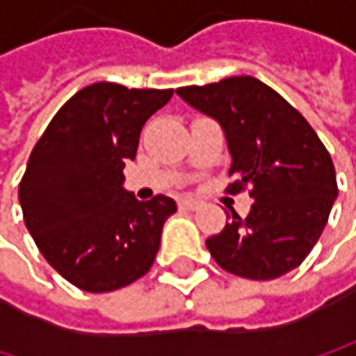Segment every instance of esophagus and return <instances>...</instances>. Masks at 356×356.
I'll list each match as a JSON object with an SVG mask.
<instances>
[{"instance_id":"obj_1","label":"esophagus","mask_w":356,"mask_h":356,"mask_svg":"<svg viewBox=\"0 0 356 356\" xmlns=\"http://www.w3.org/2000/svg\"><path fill=\"white\" fill-rule=\"evenodd\" d=\"M179 206H181V208H185V210H197L202 204H200L197 200H181V202H179Z\"/></svg>"}]
</instances>
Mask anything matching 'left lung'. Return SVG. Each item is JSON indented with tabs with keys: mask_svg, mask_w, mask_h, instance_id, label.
Wrapping results in <instances>:
<instances>
[{
	"mask_svg": "<svg viewBox=\"0 0 356 356\" xmlns=\"http://www.w3.org/2000/svg\"><path fill=\"white\" fill-rule=\"evenodd\" d=\"M177 95L222 125L235 175L227 191L249 187L253 197L245 218L231 210L227 227L208 237L214 261L249 280H272L301 266L338 195L334 163L314 127L251 76L183 86Z\"/></svg>",
	"mask_w": 356,
	"mask_h": 356,
	"instance_id": "1",
	"label": "left lung"
}]
</instances>
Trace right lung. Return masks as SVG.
Segmentation results:
<instances>
[{
	"label": "right lung",
	"mask_w": 356,
	"mask_h": 356,
	"mask_svg": "<svg viewBox=\"0 0 356 356\" xmlns=\"http://www.w3.org/2000/svg\"><path fill=\"white\" fill-rule=\"evenodd\" d=\"M173 90L97 82L76 92L35 144L18 197L42 257L74 286L108 293L142 278L154 264L169 195L138 202L123 189L150 115Z\"/></svg>",
	"instance_id": "1"
}]
</instances>
